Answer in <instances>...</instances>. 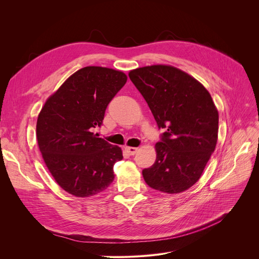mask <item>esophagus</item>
<instances>
[{
  "label": "esophagus",
  "mask_w": 259,
  "mask_h": 259,
  "mask_svg": "<svg viewBox=\"0 0 259 259\" xmlns=\"http://www.w3.org/2000/svg\"><path fill=\"white\" fill-rule=\"evenodd\" d=\"M125 150H126L130 155H134L135 153L138 152L139 148H134V147H126V148H125Z\"/></svg>",
  "instance_id": "esophagus-1"
}]
</instances>
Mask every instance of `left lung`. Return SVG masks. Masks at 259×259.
Returning <instances> with one entry per match:
<instances>
[{
    "label": "left lung",
    "instance_id": "left-lung-1",
    "mask_svg": "<svg viewBox=\"0 0 259 259\" xmlns=\"http://www.w3.org/2000/svg\"><path fill=\"white\" fill-rule=\"evenodd\" d=\"M129 77L147 102L159 129L154 164L143 170L146 184L164 193L186 191L201 176L214 152L219 111L198 80L167 65L131 70Z\"/></svg>",
    "mask_w": 259,
    "mask_h": 259
}]
</instances>
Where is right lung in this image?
<instances>
[{
    "mask_svg": "<svg viewBox=\"0 0 259 259\" xmlns=\"http://www.w3.org/2000/svg\"><path fill=\"white\" fill-rule=\"evenodd\" d=\"M127 81L111 68L88 66L74 72L46 101L36 121L39 151L53 179L66 192L89 197L114 180L121 149L98 138L108 104Z\"/></svg>",
    "mask_w": 259,
    "mask_h": 259,
    "instance_id": "add662e5",
    "label": "right lung"
}]
</instances>
